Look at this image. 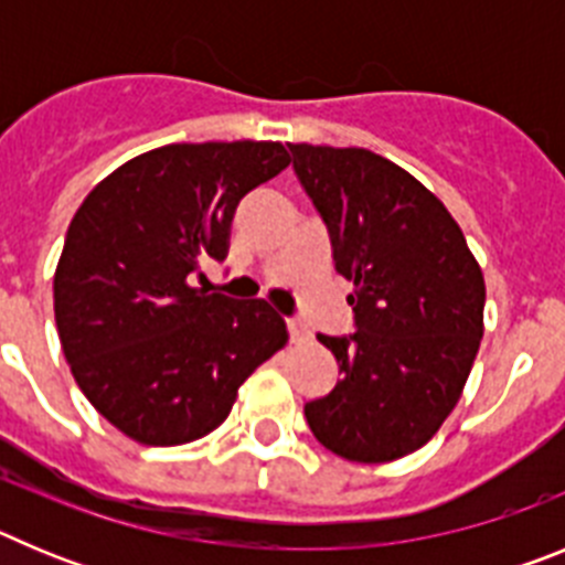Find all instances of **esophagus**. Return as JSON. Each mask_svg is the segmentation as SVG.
Here are the masks:
<instances>
[{"mask_svg":"<svg viewBox=\"0 0 565 565\" xmlns=\"http://www.w3.org/2000/svg\"><path fill=\"white\" fill-rule=\"evenodd\" d=\"M286 326H288V337H291V342H308V339H311V331H308V326L299 317H288Z\"/></svg>","mask_w":565,"mask_h":565,"instance_id":"esophagus-1","label":"esophagus"}]
</instances>
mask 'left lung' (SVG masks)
<instances>
[{"instance_id":"8db88e82","label":"left lung","mask_w":565,"mask_h":565,"mask_svg":"<svg viewBox=\"0 0 565 565\" xmlns=\"http://www.w3.org/2000/svg\"><path fill=\"white\" fill-rule=\"evenodd\" d=\"M353 282L356 331L317 339L337 356L333 391L306 404L322 447L359 463L411 456L461 398L483 337V274L427 186L371 149L288 143Z\"/></svg>"}]
</instances>
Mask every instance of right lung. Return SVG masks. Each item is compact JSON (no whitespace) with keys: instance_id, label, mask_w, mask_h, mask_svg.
Here are the masks:
<instances>
[{"instance_id":"1","label":"right lung","mask_w":565,"mask_h":565,"mask_svg":"<svg viewBox=\"0 0 565 565\" xmlns=\"http://www.w3.org/2000/svg\"><path fill=\"white\" fill-rule=\"evenodd\" d=\"M288 163L279 141L169 143L107 174L70 221L53 277L62 351L89 404L132 441L209 436L288 342L266 299L189 286L203 259H226L237 203Z\"/></svg>"}]
</instances>
